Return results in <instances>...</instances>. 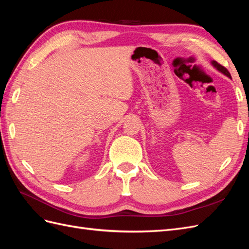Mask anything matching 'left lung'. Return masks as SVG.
Returning a JSON list of instances; mask_svg holds the SVG:
<instances>
[{
    "instance_id": "left-lung-1",
    "label": "left lung",
    "mask_w": 249,
    "mask_h": 249,
    "mask_svg": "<svg viewBox=\"0 0 249 249\" xmlns=\"http://www.w3.org/2000/svg\"><path fill=\"white\" fill-rule=\"evenodd\" d=\"M212 64L216 67V69L218 70V71H221L222 73H224L225 74V76H228V77H230V78H231V73H230V71L227 70V69H225V67L223 66V65H221V64H219V63H218L217 61H213L212 62Z\"/></svg>"
}]
</instances>
